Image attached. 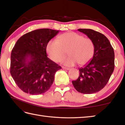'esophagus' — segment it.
<instances>
[{"label": "esophagus", "instance_id": "34e87169", "mask_svg": "<svg viewBox=\"0 0 125 125\" xmlns=\"http://www.w3.org/2000/svg\"><path fill=\"white\" fill-rule=\"evenodd\" d=\"M62 69H64V70H70V68H67V67H62Z\"/></svg>", "mask_w": 125, "mask_h": 125}]
</instances>
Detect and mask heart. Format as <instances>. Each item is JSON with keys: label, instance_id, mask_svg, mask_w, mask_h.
I'll list each match as a JSON object with an SVG mask.
<instances>
[{"label": "heart", "instance_id": "1", "mask_svg": "<svg viewBox=\"0 0 125 125\" xmlns=\"http://www.w3.org/2000/svg\"><path fill=\"white\" fill-rule=\"evenodd\" d=\"M49 58L56 62H60L67 52L69 56L61 61L63 65L73 66L77 63L79 65L87 64L94 52V44L91 39L73 31L61 34L56 40L49 41L46 46Z\"/></svg>", "mask_w": 125, "mask_h": 125}]
</instances>
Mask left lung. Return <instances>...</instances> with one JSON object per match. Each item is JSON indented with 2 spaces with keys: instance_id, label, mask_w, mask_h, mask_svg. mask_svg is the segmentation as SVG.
<instances>
[{
  "instance_id": "8db88e82",
  "label": "left lung",
  "mask_w": 125,
  "mask_h": 125,
  "mask_svg": "<svg viewBox=\"0 0 125 125\" xmlns=\"http://www.w3.org/2000/svg\"><path fill=\"white\" fill-rule=\"evenodd\" d=\"M94 42L92 59L79 68V76L72 83L78 92L92 94L103 89L109 81L115 69V52L108 39L103 34L91 29H78Z\"/></svg>"
}]
</instances>
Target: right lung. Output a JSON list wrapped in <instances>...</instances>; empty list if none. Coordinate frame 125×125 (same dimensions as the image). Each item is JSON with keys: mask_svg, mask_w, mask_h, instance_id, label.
Listing matches in <instances>:
<instances>
[{"mask_svg": "<svg viewBox=\"0 0 125 125\" xmlns=\"http://www.w3.org/2000/svg\"><path fill=\"white\" fill-rule=\"evenodd\" d=\"M59 31L39 29L18 39L10 55V73L25 93L38 95L49 89L61 67L47 57L46 46Z\"/></svg>", "mask_w": 125, "mask_h": 125, "instance_id": "add662e5", "label": "right lung"}]
</instances>
